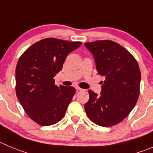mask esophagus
<instances>
[{"mask_svg": "<svg viewBox=\"0 0 153 153\" xmlns=\"http://www.w3.org/2000/svg\"><path fill=\"white\" fill-rule=\"evenodd\" d=\"M76 89L77 90V91H81V90H82V88H79V87H77V86L76 87Z\"/></svg>", "mask_w": 153, "mask_h": 153, "instance_id": "34e87169", "label": "esophagus"}]
</instances>
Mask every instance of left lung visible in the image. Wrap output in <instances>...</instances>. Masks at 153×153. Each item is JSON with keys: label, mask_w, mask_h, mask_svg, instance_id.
<instances>
[{"label": "left lung", "mask_w": 153, "mask_h": 153, "mask_svg": "<svg viewBox=\"0 0 153 153\" xmlns=\"http://www.w3.org/2000/svg\"><path fill=\"white\" fill-rule=\"evenodd\" d=\"M84 45L92 54L98 74L105 78L100 82L101 95L88 90L85 113L98 126H115L128 116L137 101L141 79L139 65L127 49L111 40Z\"/></svg>", "instance_id": "8db88e82"}]
</instances>
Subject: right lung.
<instances>
[{
  "instance_id": "1",
  "label": "right lung",
  "mask_w": 153,
  "mask_h": 153,
  "mask_svg": "<svg viewBox=\"0 0 153 153\" xmlns=\"http://www.w3.org/2000/svg\"><path fill=\"white\" fill-rule=\"evenodd\" d=\"M81 42L46 38L30 46L16 68V91L27 116L43 126L54 125L65 116L75 88L55 85L54 76L62 71L70 52Z\"/></svg>"
}]
</instances>
